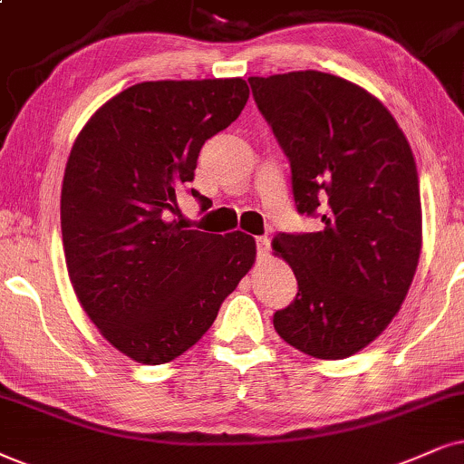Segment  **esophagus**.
Here are the masks:
<instances>
[{
  "mask_svg": "<svg viewBox=\"0 0 464 464\" xmlns=\"http://www.w3.org/2000/svg\"><path fill=\"white\" fill-rule=\"evenodd\" d=\"M267 255H269V239L266 236L256 237V259L259 261L267 259Z\"/></svg>",
  "mask_w": 464,
  "mask_h": 464,
  "instance_id": "34e87169",
  "label": "esophagus"
}]
</instances>
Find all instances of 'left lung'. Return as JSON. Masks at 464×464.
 <instances>
[{
    "label": "left lung",
    "mask_w": 464,
    "mask_h": 464,
    "mask_svg": "<svg viewBox=\"0 0 464 464\" xmlns=\"http://www.w3.org/2000/svg\"><path fill=\"white\" fill-rule=\"evenodd\" d=\"M252 96L291 162L297 212L316 233L274 237L297 278L274 314L278 336L319 360L362 351L392 324L421 250L415 158L379 98L340 76L300 70L250 76Z\"/></svg>",
    "instance_id": "left-lung-1"
}]
</instances>
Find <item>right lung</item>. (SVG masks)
I'll list each match as a JSON object with an SVG mask.
<instances>
[{
    "instance_id": "1",
    "label": "right lung",
    "mask_w": 464,
    "mask_h": 464,
    "mask_svg": "<svg viewBox=\"0 0 464 464\" xmlns=\"http://www.w3.org/2000/svg\"><path fill=\"white\" fill-rule=\"evenodd\" d=\"M248 96L239 76L145 81L104 102L74 139L62 184L70 283L98 332L134 362L167 363L197 344L255 263V237L169 218L203 143Z\"/></svg>"
}]
</instances>
